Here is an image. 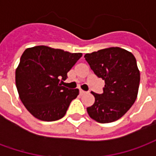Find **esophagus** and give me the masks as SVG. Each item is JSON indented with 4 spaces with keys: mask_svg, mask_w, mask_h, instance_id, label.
<instances>
[{
    "mask_svg": "<svg viewBox=\"0 0 156 156\" xmlns=\"http://www.w3.org/2000/svg\"><path fill=\"white\" fill-rule=\"evenodd\" d=\"M79 93H80V94H81V95L86 94V92L83 91V90H82V89H80V91H79Z\"/></svg>",
    "mask_w": 156,
    "mask_h": 156,
    "instance_id": "1",
    "label": "esophagus"
}]
</instances>
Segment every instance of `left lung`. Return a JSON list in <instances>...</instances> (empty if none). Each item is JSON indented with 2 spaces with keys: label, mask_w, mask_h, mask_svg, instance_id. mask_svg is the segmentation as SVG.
I'll use <instances>...</instances> for the list:
<instances>
[{
  "label": "left lung",
  "mask_w": 156,
  "mask_h": 156,
  "mask_svg": "<svg viewBox=\"0 0 156 156\" xmlns=\"http://www.w3.org/2000/svg\"><path fill=\"white\" fill-rule=\"evenodd\" d=\"M96 76L105 80L103 94L91 92L94 104L87 108L88 115L98 123H111L120 119L137 98L140 74L130 51L109 48L84 55Z\"/></svg>",
  "instance_id": "obj_1"
}]
</instances>
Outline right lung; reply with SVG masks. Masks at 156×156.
I'll use <instances>...</instances> for the list:
<instances>
[{
  "mask_svg": "<svg viewBox=\"0 0 156 156\" xmlns=\"http://www.w3.org/2000/svg\"><path fill=\"white\" fill-rule=\"evenodd\" d=\"M82 55L47 46L24 51L16 70V85L22 104L34 117L49 122L64 116L79 90L65 88L60 81L68 78Z\"/></svg>",
  "mask_w": 156,
  "mask_h": 156,
  "instance_id": "obj_1",
  "label": "right lung"
}]
</instances>
